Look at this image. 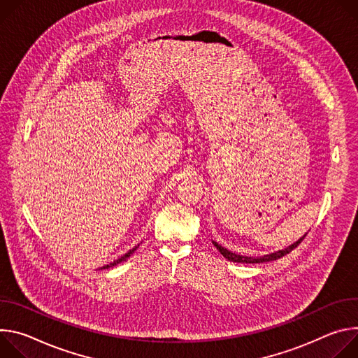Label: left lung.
I'll use <instances>...</instances> for the list:
<instances>
[{"label":"left lung","instance_id":"obj_1","mask_svg":"<svg viewBox=\"0 0 358 358\" xmlns=\"http://www.w3.org/2000/svg\"><path fill=\"white\" fill-rule=\"evenodd\" d=\"M304 237H306V234H304L303 237H300V239H299L296 243L290 245L289 248H286V249H283V250L274 252V253H270V255H264V256H260V257H253V256H241V255H236V253H233V252H230V250L224 249L223 246H220V245H219V243H216V242H213V245L216 246V249L220 252V255H222L224 259H227V260H230V262H233V263H263V262L277 260V259H280V257H283V256L289 255L293 249H296V248L303 242Z\"/></svg>","mask_w":358,"mask_h":358}]
</instances>
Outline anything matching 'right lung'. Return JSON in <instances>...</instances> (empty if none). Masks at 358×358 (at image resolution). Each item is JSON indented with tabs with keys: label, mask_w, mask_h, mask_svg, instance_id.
Returning <instances> with one entry per match:
<instances>
[{
	"label": "right lung",
	"mask_w": 358,
	"mask_h": 358,
	"mask_svg": "<svg viewBox=\"0 0 358 358\" xmlns=\"http://www.w3.org/2000/svg\"><path fill=\"white\" fill-rule=\"evenodd\" d=\"M138 248H139V245H138V246H135V248H134V249H131V250H129V252H128V253H125V255H124V256H121V257H119V259H116V260H113V262H112V263H109V264H106V266H103V267H101V268H108V267H112V266H116V264H117V263H121V262H124V260H127V259H128V257H129V256H131V255H132V253H134V252H135V250H136V249H138Z\"/></svg>",
	"instance_id": "right-lung-1"
}]
</instances>
